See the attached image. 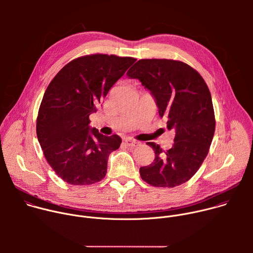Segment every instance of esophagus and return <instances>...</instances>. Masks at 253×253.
<instances>
[{
	"instance_id": "34e87169",
	"label": "esophagus",
	"mask_w": 253,
	"mask_h": 253,
	"mask_svg": "<svg viewBox=\"0 0 253 253\" xmlns=\"http://www.w3.org/2000/svg\"><path fill=\"white\" fill-rule=\"evenodd\" d=\"M124 142H125L126 145L129 146V147H136V146H138L139 144H140V142H138V141H136L134 139H130V138H126L124 140Z\"/></svg>"
}]
</instances>
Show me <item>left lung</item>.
<instances>
[{
    "mask_svg": "<svg viewBox=\"0 0 253 253\" xmlns=\"http://www.w3.org/2000/svg\"><path fill=\"white\" fill-rule=\"evenodd\" d=\"M155 100L160 117L168 118L167 128L175 131L174 144L162 151L148 142L155 152L150 165L140 167V176L155 187H175L197 172L208 154L215 131L211 94L197 71L189 65L167 59L139 60L128 72Z\"/></svg>",
    "mask_w": 253,
    "mask_h": 253,
    "instance_id": "obj_1",
    "label": "left lung"
}]
</instances>
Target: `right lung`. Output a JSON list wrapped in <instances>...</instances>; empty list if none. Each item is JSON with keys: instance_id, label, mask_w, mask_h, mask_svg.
I'll list each match as a JSON object with an SVG mask.
<instances>
[{"instance_id": "right-lung-1", "label": "right lung", "mask_w": 253, "mask_h": 253, "mask_svg": "<svg viewBox=\"0 0 253 253\" xmlns=\"http://www.w3.org/2000/svg\"><path fill=\"white\" fill-rule=\"evenodd\" d=\"M136 61L95 54L64 66L49 84L40 105L37 137L56 174L72 185H90L107 173L108 158L122 142L90 126L89 116Z\"/></svg>"}]
</instances>
